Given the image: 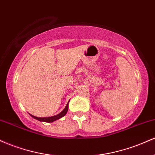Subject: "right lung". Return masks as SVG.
<instances>
[{
    "label": "right lung",
    "instance_id": "1",
    "mask_svg": "<svg viewBox=\"0 0 155 155\" xmlns=\"http://www.w3.org/2000/svg\"><path fill=\"white\" fill-rule=\"evenodd\" d=\"M69 101H68V102L66 106H65V108H64L63 111L60 112V114H58L55 115V116L49 117H37L33 116V115H32V114H30V115H31V116L33 117V118H34V119H35V120H37L38 121H41V122H53L54 121L59 120V119L61 118V117H64L65 114H66L68 110V103H69Z\"/></svg>",
    "mask_w": 155,
    "mask_h": 155
}]
</instances>
